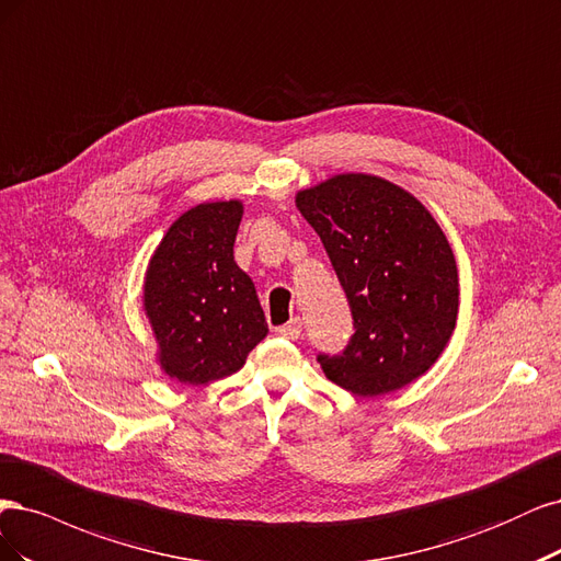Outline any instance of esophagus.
<instances>
[{"instance_id":"1","label":"esophagus","mask_w":561,"mask_h":561,"mask_svg":"<svg viewBox=\"0 0 561 561\" xmlns=\"http://www.w3.org/2000/svg\"><path fill=\"white\" fill-rule=\"evenodd\" d=\"M275 333L282 335V337H288V340H298L300 333H302V321L296 317V319H291L288 323H284V327L275 329Z\"/></svg>"}]
</instances>
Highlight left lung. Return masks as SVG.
Instances as JSON below:
<instances>
[{
	"mask_svg": "<svg viewBox=\"0 0 561 561\" xmlns=\"http://www.w3.org/2000/svg\"><path fill=\"white\" fill-rule=\"evenodd\" d=\"M354 319L337 354H317L337 387L364 399L410 385L455 331L459 279L440 226L408 191L368 174H337L298 193Z\"/></svg>",
	"mask_w": 561,
	"mask_h": 561,
	"instance_id": "obj_1",
	"label": "left lung"
}]
</instances>
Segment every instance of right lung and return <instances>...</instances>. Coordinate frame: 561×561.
<instances>
[{
    "label": "right lung",
    "instance_id": "right-lung-1",
    "mask_svg": "<svg viewBox=\"0 0 561 561\" xmlns=\"http://www.w3.org/2000/svg\"><path fill=\"white\" fill-rule=\"evenodd\" d=\"M242 205L207 203L172 224L149 263L144 307L170 377L207 385L240 370L267 335L254 282L232 256Z\"/></svg>",
    "mask_w": 561,
    "mask_h": 561
}]
</instances>
